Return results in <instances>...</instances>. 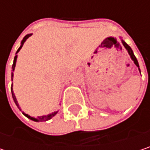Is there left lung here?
Segmentation results:
<instances>
[{
  "instance_id": "8db88e82",
  "label": "left lung",
  "mask_w": 150,
  "mask_h": 150,
  "mask_svg": "<svg viewBox=\"0 0 150 150\" xmlns=\"http://www.w3.org/2000/svg\"><path fill=\"white\" fill-rule=\"evenodd\" d=\"M122 44L123 46L125 47V48L127 49V51H128V53H129V54L130 55V58L132 59V61H134V63H135V65H136V67H138V69H139V71H140V73H141V70H140V69H139V64H138V62H137V59H136V57L135 56V54H134V53H133V50L131 49V47H129V46L122 39Z\"/></svg>"
}]
</instances>
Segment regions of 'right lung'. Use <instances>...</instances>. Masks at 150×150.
Instances as JSON below:
<instances>
[{"label": "right lung", "mask_w": 150, "mask_h": 150, "mask_svg": "<svg viewBox=\"0 0 150 150\" xmlns=\"http://www.w3.org/2000/svg\"><path fill=\"white\" fill-rule=\"evenodd\" d=\"M32 35V34H28V35H27L24 38H23V40L21 41V46H20V47L18 48V50L16 51V55L15 56V58H14V63H13V66H12V74H11V79H12V81H13V77H14V70H15V64H16V60H17V53L21 50V48L22 47V46L24 44V42L27 41V39L28 38V37H30ZM11 93H12V96H13V99H14V102H15V103L16 104V106L18 107V108L20 109V110H21V108L19 107V104H18V103H17V100H16V97H15V94H14V91H13V83H12V86H11ZM58 113V111H54V112H52L51 114H48V115H42V116H38L37 118H35V117H32V116H30V115H28V114H25V113H23L22 112V114L25 115V116H27L28 119H30V120H32V121H34V122H46V121H48V120H50L52 117H54L56 114Z\"/></svg>", "instance_id": "add662e5"}]
</instances>
